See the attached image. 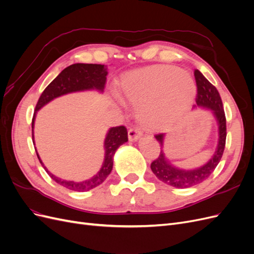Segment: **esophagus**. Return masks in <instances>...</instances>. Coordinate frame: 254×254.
<instances>
[{
    "mask_svg": "<svg viewBox=\"0 0 254 254\" xmlns=\"http://www.w3.org/2000/svg\"><path fill=\"white\" fill-rule=\"evenodd\" d=\"M142 134H143L142 130L140 128H137V127H132V128H130L128 130V139H129V141L139 140L140 137L142 136Z\"/></svg>",
    "mask_w": 254,
    "mask_h": 254,
    "instance_id": "obj_1",
    "label": "esophagus"
}]
</instances>
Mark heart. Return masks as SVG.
I'll list each match as a JSON object with an SVG mask.
<instances>
[{
  "label": "heart",
  "mask_w": 254,
  "mask_h": 254,
  "mask_svg": "<svg viewBox=\"0 0 254 254\" xmlns=\"http://www.w3.org/2000/svg\"><path fill=\"white\" fill-rule=\"evenodd\" d=\"M123 93L151 127H167L183 117L193 104L196 86L193 78L170 65H155L126 75Z\"/></svg>",
  "instance_id": "obj_1"
}]
</instances>
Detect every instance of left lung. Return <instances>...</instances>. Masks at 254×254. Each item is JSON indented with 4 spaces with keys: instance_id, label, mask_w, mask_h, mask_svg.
Masks as SVG:
<instances>
[{
    "instance_id": "left-lung-1",
    "label": "left lung",
    "mask_w": 254,
    "mask_h": 254,
    "mask_svg": "<svg viewBox=\"0 0 254 254\" xmlns=\"http://www.w3.org/2000/svg\"><path fill=\"white\" fill-rule=\"evenodd\" d=\"M194 76L197 86L196 104L198 107H203V108H207L213 111L215 118H216L218 122L219 139L216 151L214 152V156L211 158L209 162L193 171H184L176 168L166 160L163 151H160L158 158L153 160L150 164L151 171L159 180L168 184V186L178 189L194 187L196 184L201 183L202 181L209 178L218 165L226 146L227 121L224 106H222L218 91L198 70L194 71ZM155 137L161 145V147H162L164 134L159 133L156 134Z\"/></svg>"
}]
</instances>
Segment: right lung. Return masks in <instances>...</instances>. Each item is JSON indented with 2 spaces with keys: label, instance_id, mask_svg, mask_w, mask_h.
<instances>
[{
  "label": "right lung",
  "instance_id": "1",
  "mask_svg": "<svg viewBox=\"0 0 254 254\" xmlns=\"http://www.w3.org/2000/svg\"><path fill=\"white\" fill-rule=\"evenodd\" d=\"M107 74H108V72H107V66H104L103 64H75L65 67L64 70L61 72L47 88L44 89L39 99H38V103L36 105V109L34 113V118L32 121L33 139H34L35 115H36V112L39 110L41 107L51 102L52 99L66 93H71V92L90 90V89H96L99 91H103L105 88ZM127 141H128V133L125 126L112 127L109 130V132L107 133L106 139H105L106 155H105V161L101 171H99L93 178L82 181V182L66 181V180H61L60 178H57V177L51 174L48 171V168L43 165L42 161L40 160L39 156H38V153L37 156L40 161V163L44 167V170L47 171V173L50 175V177L54 181L71 190L86 191L98 187L99 184H102L106 180L107 177L109 176V174L112 171L113 156L115 153V150H117L122 144H124Z\"/></svg>",
  "mask_w": 254,
  "mask_h": 254
}]
</instances>
